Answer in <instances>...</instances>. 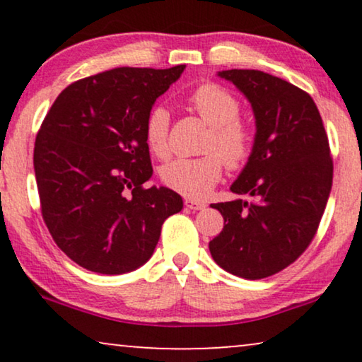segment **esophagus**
Wrapping results in <instances>:
<instances>
[{
  "mask_svg": "<svg viewBox=\"0 0 362 362\" xmlns=\"http://www.w3.org/2000/svg\"><path fill=\"white\" fill-rule=\"evenodd\" d=\"M185 206L187 207V209H191V211H201V209H204L206 207V204L202 201H194V199H186L185 201Z\"/></svg>",
  "mask_w": 362,
  "mask_h": 362,
  "instance_id": "34e87169",
  "label": "esophagus"
}]
</instances>
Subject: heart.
<instances>
[{
	"label": "heart",
	"instance_id": "obj_1",
	"mask_svg": "<svg viewBox=\"0 0 362 362\" xmlns=\"http://www.w3.org/2000/svg\"><path fill=\"white\" fill-rule=\"evenodd\" d=\"M189 103L211 127L206 138L204 156L176 158L161 168V180L170 189L189 199H202L222 176V161L229 168H240L249 160L254 133L249 123L239 117L240 102L234 93L217 83H202L192 90ZM170 112L158 105L148 113L145 138L153 155H168Z\"/></svg>",
	"mask_w": 362,
	"mask_h": 362
}]
</instances>
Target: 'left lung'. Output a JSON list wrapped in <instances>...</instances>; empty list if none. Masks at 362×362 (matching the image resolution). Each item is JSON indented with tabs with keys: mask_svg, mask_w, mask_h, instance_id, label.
Returning a JSON list of instances; mask_svg holds the SVG:
<instances>
[{
	"mask_svg": "<svg viewBox=\"0 0 362 362\" xmlns=\"http://www.w3.org/2000/svg\"><path fill=\"white\" fill-rule=\"evenodd\" d=\"M244 93L255 117V138L234 199L212 204L224 229L209 242L214 262L247 280L265 279L298 259L318 229L333 160L318 107L308 93L262 71L217 72Z\"/></svg>",
	"mask_w": 362,
	"mask_h": 362,
	"instance_id": "left-lung-1",
	"label": "left lung"
}]
</instances>
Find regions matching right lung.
Segmentation results:
<instances>
[{"label":"right lung","instance_id":"add662e5","mask_svg":"<svg viewBox=\"0 0 362 362\" xmlns=\"http://www.w3.org/2000/svg\"><path fill=\"white\" fill-rule=\"evenodd\" d=\"M171 69L118 67L59 93L34 145L44 222L69 259L103 275L146 264L165 219L182 209L153 175L145 123L156 98L181 77Z\"/></svg>","mask_w":362,"mask_h":362}]
</instances>
